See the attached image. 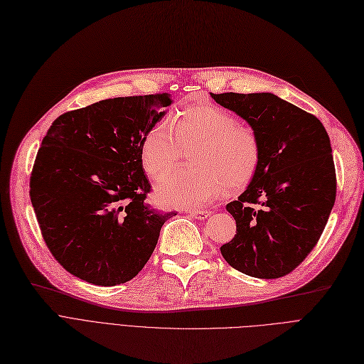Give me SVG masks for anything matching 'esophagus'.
Listing matches in <instances>:
<instances>
[{"label": "esophagus", "mask_w": 364, "mask_h": 364, "mask_svg": "<svg viewBox=\"0 0 364 364\" xmlns=\"http://www.w3.org/2000/svg\"><path fill=\"white\" fill-rule=\"evenodd\" d=\"M187 214H188V215H192V217H195V218L203 220V218H207L211 213H210V211H207V210H187Z\"/></svg>", "instance_id": "esophagus-1"}]
</instances>
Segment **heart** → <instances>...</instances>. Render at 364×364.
<instances>
[{
	"instance_id": "obj_1",
	"label": "heart",
	"mask_w": 364,
	"mask_h": 364,
	"mask_svg": "<svg viewBox=\"0 0 364 364\" xmlns=\"http://www.w3.org/2000/svg\"><path fill=\"white\" fill-rule=\"evenodd\" d=\"M198 142L192 153L195 166L169 173L157 186V198L164 205H205L225 186L240 191L255 177L260 161L257 136L211 102L188 105L169 120L156 122L141 139V161L149 176L157 180L177 165L183 147Z\"/></svg>"
}]
</instances>
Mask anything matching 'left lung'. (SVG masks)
Here are the masks:
<instances>
[{
	"mask_svg": "<svg viewBox=\"0 0 364 364\" xmlns=\"http://www.w3.org/2000/svg\"><path fill=\"white\" fill-rule=\"evenodd\" d=\"M257 136L260 161L245 192L226 210L235 238L225 260L245 275L290 274L317 245L336 199V172L323 123L269 92L211 93Z\"/></svg>",
	"mask_w": 364,
	"mask_h": 364,
	"instance_id": "8db88e82",
	"label": "left lung"
}]
</instances>
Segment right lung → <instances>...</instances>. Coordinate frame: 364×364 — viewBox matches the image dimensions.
Wrapping results in <instances>:
<instances>
[{
    "mask_svg": "<svg viewBox=\"0 0 364 364\" xmlns=\"http://www.w3.org/2000/svg\"><path fill=\"white\" fill-rule=\"evenodd\" d=\"M169 93L95 102L59 116L31 173L29 196L46 245L74 277L95 286L132 279L176 211L147 205L141 139L162 120Z\"/></svg>",
    "mask_w": 364,
    "mask_h": 364,
    "instance_id": "right-lung-1",
    "label": "right lung"
}]
</instances>
